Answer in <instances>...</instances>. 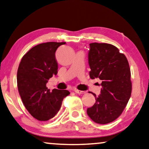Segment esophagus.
<instances>
[{"instance_id":"34e87169","label":"esophagus","mask_w":149,"mask_h":149,"mask_svg":"<svg viewBox=\"0 0 149 149\" xmlns=\"http://www.w3.org/2000/svg\"><path fill=\"white\" fill-rule=\"evenodd\" d=\"M74 91L75 93H77V94H85V93H86L85 92H84V91H81V90H77V89H74Z\"/></svg>"}]
</instances>
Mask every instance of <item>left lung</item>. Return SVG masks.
<instances>
[{
    "label": "left lung",
    "mask_w": 149,
    "mask_h": 149,
    "mask_svg": "<svg viewBox=\"0 0 149 149\" xmlns=\"http://www.w3.org/2000/svg\"><path fill=\"white\" fill-rule=\"evenodd\" d=\"M88 63L91 79L102 80L101 94L94 93L96 102L87 114L97 124L112 123L123 113L132 92L128 61L116 47L108 43L90 44Z\"/></svg>",
    "instance_id": "1"
}]
</instances>
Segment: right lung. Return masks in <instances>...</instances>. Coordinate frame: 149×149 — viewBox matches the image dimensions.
Instances as JSON below:
<instances>
[{
	"instance_id": "1",
	"label": "right lung",
	"mask_w": 149,
	"mask_h": 149,
	"mask_svg": "<svg viewBox=\"0 0 149 149\" xmlns=\"http://www.w3.org/2000/svg\"><path fill=\"white\" fill-rule=\"evenodd\" d=\"M65 42H47L39 44L22 57L17 71V86L28 112L35 118L46 121L54 117L61 108L62 101L70 94L68 90L53 89L46 84L57 75L58 64L55 52Z\"/></svg>"
}]
</instances>
